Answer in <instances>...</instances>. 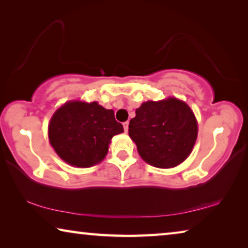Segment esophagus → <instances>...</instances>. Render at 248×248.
<instances>
[{
    "instance_id": "esophagus-1",
    "label": "esophagus",
    "mask_w": 248,
    "mask_h": 248,
    "mask_svg": "<svg viewBox=\"0 0 248 248\" xmlns=\"http://www.w3.org/2000/svg\"><path fill=\"white\" fill-rule=\"evenodd\" d=\"M124 129L125 132H128V129H129V121H125V123H124Z\"/></svg>"
}]
</instances>
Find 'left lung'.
<instances>
[{"instance_id": "8db88e82", "label": "left lung", "mask_w": 248, "mask_h": 248, "mask_svg": "<svg viewBox=\"0 0 248 248\" xmlns=\"http://www.w3.org/2000/svg\"><path fill=\"white\" fill-rule=\"evenodd\" d=\"M129 136L145 162L169 169L190 155L198 137V123L182 100L170 97L147 101L136 110V117L129 123Z\"/></svg>"}]
</instances>
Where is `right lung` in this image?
I'll list each match as a JSON object with an SVG mask.
<instances>
[{"label":"right lung","mask_w":248,"mask_h":248,"mask_svg":"<svg viewBox=\"0 0 248 248\" xmlns=\"http://www.w3.org/2000/svg\"><path fill=\"white\" fill-rule=\"evenodd\" d=\"M124 132L111 109L84 101H68L58 108L48 124L49 142L62 160L89 168L103 161L113 136Z\"/></svg>","instance_id":"add662e5"}]
</instances>
